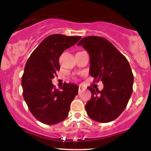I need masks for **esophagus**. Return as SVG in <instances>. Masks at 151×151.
<instances>
[{"mask_svg": "<svg viewBox=\"0 0 151 151\" xmlns=\"http://www.w3.org/2000/svg\"><path fill=\"white\" fill-rule=\"evenodd\" d=\"M84 89H84V88L82 86L79 85V90H78V91H79V93H80L81 92V91H84Z\"/></svg>", "mask_w": 151, "mask_h": 151, "instance_id": "esophagus-1", "label": "esophagus"}]
</instances>
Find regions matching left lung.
<instances>
[{
	"instance_id": "left-lung-1",
	"label": "left lung",
	"mask_w": 151,
	"mask_h": 151,
	"mask_svg": "<svg viewBox=\"0 0 151 151\" xmlns=\"http://www.w3.org/2000/svg\"><path fill=\"white\" fill-rule=\"evenodd\" d=\"M77 45L89 53L90 75L104 84L101 91L88 87L91 97L85 105L86 113L98 122L115 120L126 109L133 92V75L129 61L102 37L88 36Z\"/></svg>"
}]
</instances>
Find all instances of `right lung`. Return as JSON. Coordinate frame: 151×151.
<instances>
[{"instance_id":"1","label":"right lung","mask_w":151,"mask_h":151,"mask_svg":"<svg viewBox=\"0 0 151 151\" xmlns=\"http://www.w3.org/2000/svg\"><path fill=\"white\" fill-rule=\"evenodd\" d=\"M81 36L53 34L47 36L28 58L22 77L24 99L34 117L42 124L54 125L64 121L78 93V86L65 83L55 89L52 79L60 69L59 58L64 50L73 46Z\"/></svg>"}]
</instances>
